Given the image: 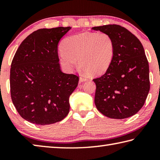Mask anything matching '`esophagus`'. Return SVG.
<instances>
[{
    "mask_svg": "<svg viewBox=\"0 0 160 160\" xmlns=\"http://www.w3.org/2000/svg\"><path fill=\"white\" fill-rule=\"evenodd\" d=\"M88 80V78H87L85 76H84V75H81L80 78V82H85V81Z\"/></svg>",
    "mask_w": 160,
    "mask_h": 160,
    "instance_id": "esophagus-1",
    "label": "esophagus"
}]
</instances>
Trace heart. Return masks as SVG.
<instances>
[{
  "label": "heart",
  "instance_id": "b5f03b06",
  "mask_svg": "<svg viewBox=\"0 0 160 160\" xmlns=\"http://www.w3.org/2000/svg\"><path fill=\"white\" fill-rule=\"evenodd\" d=\"M59 52V60L68 71L77 66L92 75H99L112 65L115 55L113 38L106 32H82L66 38Z\"/></svg>",
  "mask_w": 160,
  "mask_h": 160
}]
</instances>
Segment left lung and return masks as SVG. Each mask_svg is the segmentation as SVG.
Wrapping results in <instances>:
<instances>
[{
    "label": "left lung",
    "instance_id": "1",
    "mask_svg": "<svg viewBox=\"0 0 160 160\" xmlns=\"http://www.w3.org/2000/svg\"><path fill=\"white\" fill-rule=\"evenodd\" d=\"M113 38L115 55L109 68L94 78V103L103 115L123 119L133 116L144 105L150 91L149 64L140 40L118 25L94 27Z\"/></svg>",
    "mask_w": 160,
    "mask_h": 160
}]
</instances>
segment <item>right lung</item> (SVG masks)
<instances>
[{
	"instance_id": "add662e5",
	"label": "right lung",
	"mask_w": 160,
	"mask_h": 160,
	"mask_svg": "<svg viewBox=\"0 0 160 160\" xmlns=\"http://www.w3.org/2000/svg\"><path fill=\"white\" fill-rule=\"evenodd\" d=\"M70 29H37L21 43L13 57L10 96L19 114L29 122L55 123L69 112V97L79 77L61 71L58 44Z\"/></svg>"
}]
</instances>
